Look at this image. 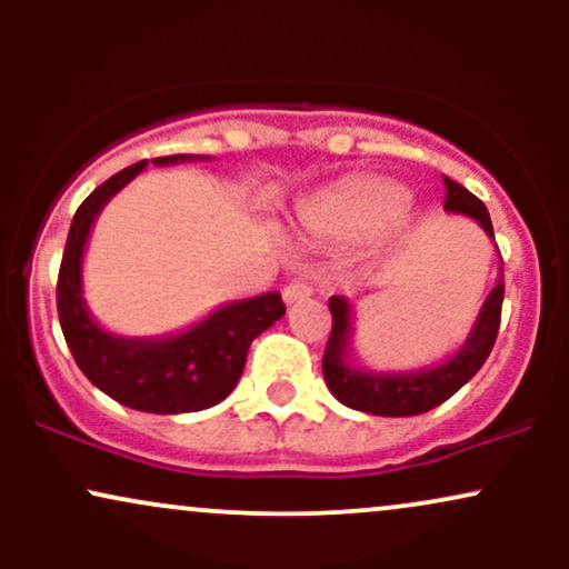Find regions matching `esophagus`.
<instances>
[{
	"instance_id": "obj_1",
	"label": "esophagus",
	"mask_w": 569,
	"mask_h": 569,
	"mask_svg": "<svg viewBox=\"0 0 569 569\" xmlns=\"http://www.w3.org/2000/svg\"><path fill=\"white\" fill-rule=\"evenodd\" d=\"M312 293L310 283H307L305 278H293L291 283H286L283 289V299L286 302H299V299H307Z\"/></svg>"
}]
</instances>
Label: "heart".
I'll use <instances>...</instances> for the list:
<instances>
[{"label": "heart", "mask_w": 569, "mask_h": 569, "mask_svg": "<svg viewBox=\"0 0 569 569\" xmlns=\"http://www.w3.org/2000/svg\"><path fill=\"white\" fill-rule=\"evenodd\" d=\"M409 194L382 176H352L342 184L310 200L299 211L305 230L321 238L361 243L396 224L407 211Z\"/></svg>", "instance_id": "heart-1"}]
</instances>
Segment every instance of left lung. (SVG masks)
Returning a JSON list of instances; mask_svg holds the SVG:
<instances>
[{
	"mask_svg": "<svg viewBox=\"0 0 569 569\" xmlns=\"http://www.w3.org/2000/svg\"><path fill=\"white\" fill-rule=\"evenodd\" d=\"M443 208L447 211L468 213L485 227L487 234H492V219H489L487 206L468 192L466 187L443 176ZM502 262H500V283L495 286L492 293L487 297L485 310H481L479 321H476L473 335L468 337L466 348L449 358L441 367L430 371H417V375H369V371L350 369L345 363V345L350 335V307L342 297L329 299L331 310V335L326 342L323 352V377L329 390L335 393L345 407L369 411V415L380 417H409L422 415V411L436 409L439 403L452 398L471 377L485 367L489 352L495 348L500 329V312H502Z\"/></svg>",
	"mask_w": 569,
	"mask_h": 569,
	"instance_id": "8db88e82",
	"label": "left lung"
}]
</instances>
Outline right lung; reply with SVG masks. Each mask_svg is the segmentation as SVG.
<instances>
[{"label": "right lung", "instance_id": "add662e5", "mask_svg": "<svg viewBox=\"0 0 569 569\" xmlns=\"http://www.w3.org/2000/svg\"><path fill=\"white\" fill-rule=\"evenodd\" d=\"M187 160V154L158 158V166ZM147 160L122 168L96 187L71 219L67 248L56 283L61 331L82 375L114 401L154 415L200 411L232 393L246 367L248 345L278 318L286 305L280 293H264L248 302L221 307L200 326L173 339H120L93 323L80 297V267L84 240L96 213L117 189L143 171Z\"/></svg>", "mask_w": 569, "mask_h": 569}]
</instances>
